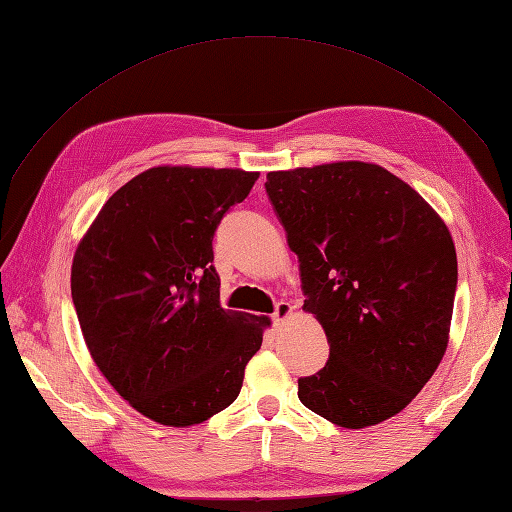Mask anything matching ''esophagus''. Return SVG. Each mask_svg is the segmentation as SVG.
Segmentation results:
<instances>
[{
	"label": "esophagus",
	"instance_id": "1",
	"mask_svg": "<svg viewBox=\"0 0 512 512\" xmlns=\"http://www.w3.org/2000/svg\"><path fill=\"white\" fill-rule=\"evenodd\" d=\"M291 313H293V306L289 302H278L276 304V313H273V321H276L278 326H280L282 321H286V319L291 317Z\"/></svg>",
	"mask_w": 512,
	"mask_h": 512
}]
</instances>
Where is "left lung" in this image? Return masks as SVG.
<instances>
[{
	"instance_id": "left-lung-1",
	"label": "left lung",
	"mask_w": 512,
	"mask_h": 512,
	"mask_svg": "<svg viewBox=\"0 0 512 512\" xmlns=\"http://www.w3.org/2000/svg\"><path fill=\"white\" fill-rule=\"evenodd\" d=\"M265 189L299 258L304 313L330 343L299 402L350 430L402 413L450 343L458 263L445 221L373 162L269 171Z\"/></svg>"
}]
</instances>
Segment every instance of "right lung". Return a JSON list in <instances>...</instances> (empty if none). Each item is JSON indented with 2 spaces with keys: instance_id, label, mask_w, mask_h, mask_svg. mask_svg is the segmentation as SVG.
Listing matches in <instances>:
<instances>
[{
  "instance_id": "add662e5",
  "label": "right lung",
  "mask_w": 512,
  "mask_h": 512,
  "mask_svg": "<svg viewBox=\"0 0 512 512\" xmlns=\"http://www.w3.org/2000/svg\"><path fill=\"white\" fill-rule=\"evenodd\" d=\"M258 171L158 165L121 186L80 239L71 297L93 363L160 426L228 408L269 317L219 304L213 234Z\"/></svg>"
}]
</instances>
